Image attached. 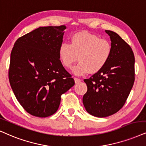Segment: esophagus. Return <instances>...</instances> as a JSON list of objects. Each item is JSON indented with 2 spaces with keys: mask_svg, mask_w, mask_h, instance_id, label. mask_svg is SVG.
I'll return each mask as SVG.
<instances>
[{
  "mask_svg": "<svg viewBox=\"0 0 146 146\" xmlns=\"http://www.w3.org/2000/svg\"><path fill=\"white\" fill-rule=\"evenodd\" d=\"M74 79H75V84H79V83H80L81 82H82V79H79V78H77V77H75Z\"/></svg>",
  "mask_w": 146,
  "mask_h": 146,
  "instance_id": "obj_1",
  "label": "esophagus"
}]
</instances>
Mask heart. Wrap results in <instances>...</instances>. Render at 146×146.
I'll return each instance as SVG.
<instances>
[{"label": "heart", "mask_w": 146, "mask_h": 146, "mask_svg": "<svg viewBox=\"0 0 146 146\" xmlns=\"http://www.w3.org/2000/svg\"><path fill=\"white\" fill-rule=\"evenodd\" d=\"M111 53L109 41L86 31L75 33L71 36L70 44L62 42L58 48L60 61L67 69L71 68L78 56L79 62L73 69L77 75L100 71L108 61Z\"/></svg>", "instance_id": "1"}]
</instances>
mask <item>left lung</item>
Returning <instances> with one entry per match:
<instances>
[{
  "label": "left lung",
  "mask_w": 146,
  "mask_h": 146,
  "mask_svg": "<svg viewBox=\"0 0 146 146\" xmlns=\"http://www.w3.org/2000/svg\"><path fill=\"white\" fill-rule=\"evenodd\" d=\"M105 32L111 40V56L100 71L84 79L88 91L83 97L86 111L100 118L112 115L122 108L135 81L131 48L117 33Z\"/></svg>",
  "instance_id": "obj_1"
}]
</instances>
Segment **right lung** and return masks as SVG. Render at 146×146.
<instances>
[{
  "label": "right lung",
  "instance_id": "right-lung-1",
  "mask_svg": "<svg viewBox=\"0 0 146 146\" xmlns=\"http://www.w3.org/2000/svg\"><path fill=\"white\" fill-rule=\"evenodd\" d=\"M65 25L40 27L18 38L11 54L9 79L25 111L47 117L57 111L60 96L75 85L58 56Z\"/></svg>",
  "mask_w": 146,
  "mask_h": 146
}]
</instances>
